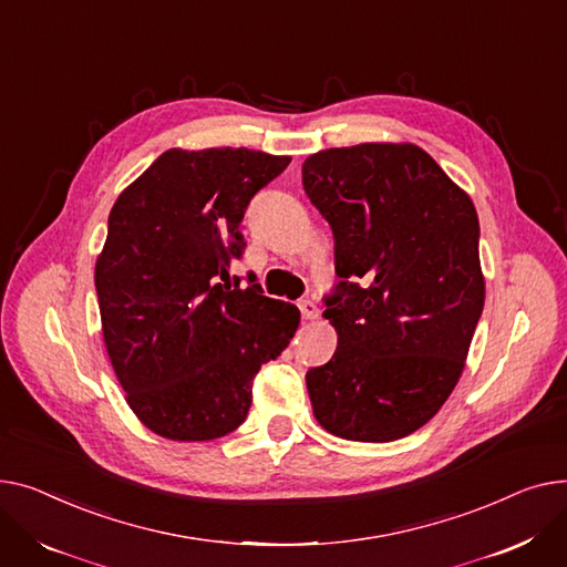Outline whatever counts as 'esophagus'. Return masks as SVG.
<instances>
[{
    "instance_id": "obj_1",
    "label": "esophagus",
    "mask_w": 567,
    "mask_h": 567,
    "mask_svg": "<svg viewBox=\"0 0 567 567\" xmlns=\"http://www.w3.org/2000/svg\"><path fill=\"white\" fill-rule=\"evenodd\" d=\"M299 311H302V318L305 320H318L320 318V309L316 305V299L307 297V299H299Z\"/></svg>"
}]
</instances>
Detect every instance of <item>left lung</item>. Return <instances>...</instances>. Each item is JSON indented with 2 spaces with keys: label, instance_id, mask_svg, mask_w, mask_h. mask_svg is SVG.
<instances>
[{
  "label": "left lung",
  "instance_id": "8db88e82",
  "mask_svg": "<svg viewBox=\"0 0 567 567\" xmlns=\"http://www.w3.org/2000/svg\"><path fill=\"white\" fill-rule=\"evenodd\" d=\"M302 185L334 233L339 346L307 373L318 423L352 442H393L440 412L485 305L478 215L423 148L359 144L313 153Z\"/></svg>",
  "mask_w": 567,
  "mask_h": 567
}]
</instances>
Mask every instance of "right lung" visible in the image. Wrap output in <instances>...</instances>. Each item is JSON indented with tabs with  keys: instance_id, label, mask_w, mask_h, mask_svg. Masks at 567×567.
<instances>
[{
	"instance_id": "add662e5",
	"label": "right lung",
	"mask_w": 567,
	"mask_h": 567,
	"mask_svg": "<svg viewBox=\"0 0 567 567\" xmlns=\"http://www.w3.org/2000/svg\"><path fill=\"white\" fill-rule=\"evenodd\" d=\"M288 155L249 148L164 151L110 213L95 290L125 401L155 435L208 442L236 430L251 380L295 337L299 311L265 297L243 258L251 196Z\"/></svg>"
}]
</instances>
